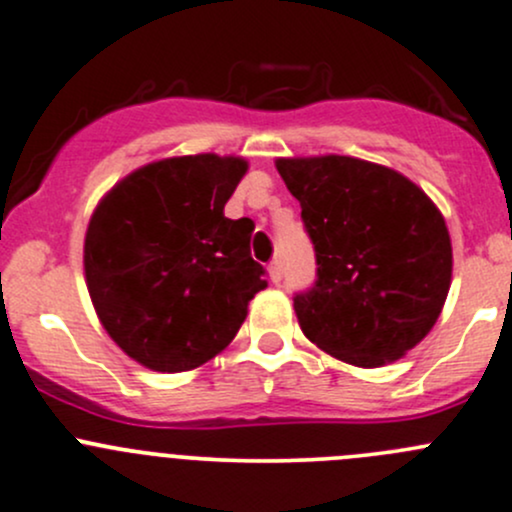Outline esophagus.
<instances>
[{
    "label": "esophagus",
    "instance_id": "esophagus-1",
    "mask_svg": "<svg viewBox=\"0 0 512 512\" xmlns=\"http://www.w3.org/2000/svg\"><path fill=\"white\" fill-rule=\"evenodd\" d=\"M268 276H271L273 283H280V278H283V266H280L278 258L268 263Z\"/></svg>",
    "mask_w": 512,
    "mask_h": 512
}]
</instances>
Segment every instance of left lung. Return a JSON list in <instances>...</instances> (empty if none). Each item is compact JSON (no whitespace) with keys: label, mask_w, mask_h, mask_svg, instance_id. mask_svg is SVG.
Segmentation results:
<instances>
[{"label":"left lung","mask_w":512,"mask_h":512,"mask_svg":"<svg viewBox=\"0 0 512 512\" xmlns=\"http://www.w3.org/2000/svg\"><path fill=\"white\" fill-rule=\"evenodd\" d=\"M276 168L315 244V285L293 298L302 334L346 364L398 361L430 334L452 285L442 212L398 170L361 158H278Z\"/></svg>","instance_id":"obj_1"}]
</instances>
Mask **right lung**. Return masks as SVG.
<instances>
[{"mask_svg":"<svg viewBox=\"0 0 512 512\" xmlns=\"http://www.w3.org/2000/svg\"><path fill=\"white\" fill-rule=\"evenodd\" d=\"M249 163L175 156L136 168L92 212L85 283L102 327L141 366L180 373L214 359L266 288L254 222L224 217Z\"/></svg>","mask_w":512,"mask_h":512,"instance_id":"obj_1","label":"right lung"}]
</instances>
